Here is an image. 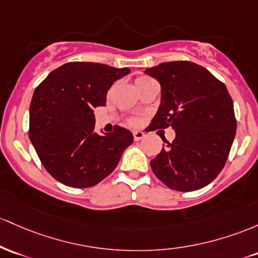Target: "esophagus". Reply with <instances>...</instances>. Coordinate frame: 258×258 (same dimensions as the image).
I'll use <instances>...</instances> for the list:
<instances>
[{
	"label": "esophagus",
	"mask_w": 258,
	"mask_h": 258,
	"mask_svg": "<svg viewBox=\"0 0 258 258\" xmlns=\"http://www.w3.org/2000/svg\"><path fill=\"white\" fill-rule=\"evenodd\" d=\"M145 137V133L144 132H140V130H137V132H134V140L135 141H139L141 140Z\"/></svg>",
	"instance_id": "obj_1"
}]
</instances>
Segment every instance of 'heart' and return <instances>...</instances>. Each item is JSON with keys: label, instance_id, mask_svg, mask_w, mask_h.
Segmentation results:
<instances>
[{"label": "heart", "instance_id": "heart-1", "mask_svg": "<svg viewBox=\"0 0 258 258\" xmlns=\"http://www.w3.org/2000/svg\"><path fill=\"white\" fill-rule=\"evenodd\" d=\"M144 79H150V78H147V77H140V78H138L137 82H138V80H144ZM129 123H130V124H135V123H137V120H135V119H130Z\"/></svg>", "mask_w": 258, "mask_h": 258}]
</instances>
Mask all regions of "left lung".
<instances>
[{"label": "left lung", "mask_w": 258, "mask_h": 258, "mask_svg": "<svg viewBox=\"0 0 258 258\" xmlns=\"http://www.w3.org/2000/svg\"><path fill=\"white\" fill-rule=\"evenodd\" d=\"M145 73L161 84V105L150 130L172 126L175 139L150 162L155 175L176 191H194L216 179L236 133L233 100L222 82L187 60L164 62Z\"/></svg>", "instance_id": "1"}]
</instances>
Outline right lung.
Here are the masks:
<instances>
[{"label":"right lung","instance_id":"1","mask_svg":"<svg viewBox=\"0 0 258 258\" xmlns=\"http://www.w3.org/2000/svg\"><path fill=\"white\" fill-rule=\"evenodd\" d=\"M129 68L71 62L52 71L31 98L29 139L40 161L59 183L91 187L117 167L134 140L128 129L94 132L96 107L106 106L107 91Z\"/></svg>","mask_w":258,"mask_h":258}]
</instances>
